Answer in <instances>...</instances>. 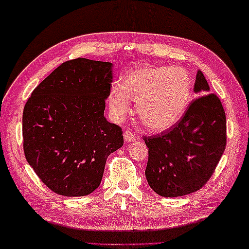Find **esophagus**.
<instances>
[{"label": "esophagus", "instance_id": "1", "mask_svg": "<svg viewBox=\"0 0 249 249\" xmlns=\"http://www.w3.org/2000/svg\"><path fill=\"white\" fill-rule=\"evenodd\" d=\"M124 141H127V142L134 141L137 139L136 134H134L132 131H130V130H125V131L124 132Z\"/></svg>", "mask_w": 249, "mask_h": 249}]
</instances>
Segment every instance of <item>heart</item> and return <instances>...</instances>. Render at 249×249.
Returning <instances> with one entry per match:
<instances>
[{
  "instance_id": "obj_1",
  "label": "heart",
  "mask_w": 249,
  "mask_h": 249,
  "mask_svg": "<svg viewBox=\"0 0 249 249\" xmlns=\"http://www.w3.org/2000/svg\"><path fill=\"white\" fill-rule=\"evenodd\" d=\"M191 97V80L184 69L144 67L134 70L113 86L108 102L112 116L122 119L137 100L142 124L153 131H164L179 121Z\"/></svg>"
}]
</instances>
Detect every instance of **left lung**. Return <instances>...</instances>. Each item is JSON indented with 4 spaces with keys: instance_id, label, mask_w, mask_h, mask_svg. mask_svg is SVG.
I'll use <instances>...</instances> for the list:
<instances>
[{
    "instance_id": "obj_1",
    "label": "left lung",
    "mask_w": 249,
    "mask_h": 249,
    "mask_svg": "<svg viewBox=\"0 0 249 249\" xmlns=\"http://www.w3.org/2000/svg\"><path fill=\"white\" fill-rule=\"evenodd\" d=\"M199 94L181 119L160 134L144 137L149 147L146 180L162 197H180L201 189L214 173L226 146V117L220 98L201 71L195 82Z\"/></svg>"
}]
</instances>
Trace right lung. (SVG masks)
Instances as JSON below:
<instances>
[{"label":"right lung","instance_id":"right-lung-1","mask_svg":"<svg viewBox=\"0 0 249 249\" xmlns=\"http://www.w3.org/2000/svg\"><path fill=\"white\" fill-rule=\"evenodd\" d=\"M112 64L77 58L63 62L28 98L23 111L25 158L53 193L82 197L98 188L122 130L104 117Z\"/></svg>","mask_w":249,"mask_h":249}]
</instances>
